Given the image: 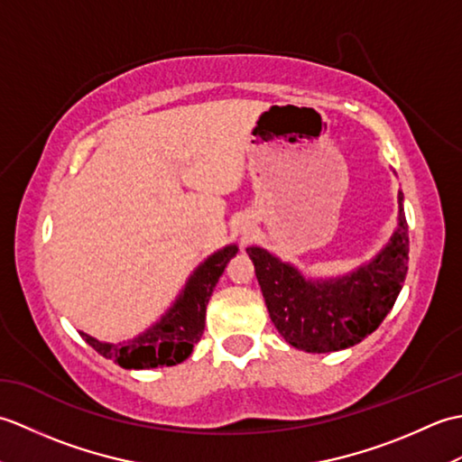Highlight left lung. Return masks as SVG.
Returning a JSON list of instances; mask_svg holds the SVG:
<instances>
[{
  "label": "left lung",
  "instance_id": "obj_1",
  "mask_svg": "<svg viewBox=\"0 0 462 462\" xmlns=\"http://www.w3.org/2000/svg\"><path fill=\"white\" fill-rule=\"evenodd\" d=\"M397 200V228L387 246L346 276L310 280L268 250L246 248L270 319L290 346L308 353L339 351L381 326L407 276L409 234L401 190Z\"/></svg>",
  "mask_w": 462,
  "mask_h": 462
}]
</instances>
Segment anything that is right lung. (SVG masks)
<instances>
[{
    "label": "right lung",
    "instance_id": "right-lung-1",
    "mask_svg": "<svg viewBox=\"0 0 462 462\" xmlns=\"http://www.w3.org/2000/svg\"><path fill=\"white\" fill-rule=\"evenodd\" d=\"M238 246L230 244L206 258L186 282L180 296L152 328L123 343H105L79 331V336L103 357L113 359L125 369L171 367L182 363L200 341L206 319V306L218 283L222 272Z\"/></svg>",
    "mask_w": 462,
    "mask_h": 462
}]
</instances>
